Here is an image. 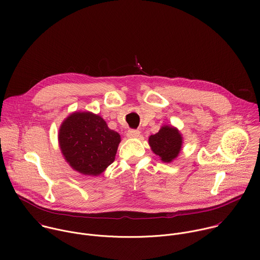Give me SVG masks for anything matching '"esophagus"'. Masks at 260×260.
Here are the masks:
<instances>
[{"label": "esophagus", "mask_w": 260, "mask_h": 260, "mask_svg": "<svg viewBox=\"0 0 260 260\" xmlns=\"http://www.w3.org/2000/svg\"><path fill=\"white\" fill-rule=\"evenodd\" d=\"M141 132L139 129H128L126 133V136L128 138H138L140 136Z\"/></svg>", "instance_id": "esophagus-1"}]
</instances>
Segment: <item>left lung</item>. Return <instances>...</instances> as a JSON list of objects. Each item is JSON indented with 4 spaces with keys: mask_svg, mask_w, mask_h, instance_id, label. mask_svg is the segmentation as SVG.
Segmentation results:
<instances>
[{
    "mask_svg": "<svg viewBox=\"0 0 260 260\" xmlns=\"http://www.w3.org/2000/svg\"><path fill=\"white\" fill-rule=\"evenodd\" d=\"M149 145L152 151L158 155L162 161L171 162L178 156L181 150L182 137L176 128L162 126L157 134L150 136Z\"/></svg>",
    "mask_w": 260,
    "mask_h": 260,
    "instance_id": "obj_1",
    "label": "left lung"
}]
</instances>
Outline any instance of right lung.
Listing matches in <instances>:
<instances>
[{
  "instance_id": "right-lung-1",
  "label": "right lung",
  "mask_w": 260,
  "mask_h": 260,
  "mask_svg": "<svg viewBox=\"0 0 260 260\" xmlns=\"http://www.w3.org/2000/svg\"><path fill=\"white\" fill-rule=\"evenodd\" d=\"M61 152L70 166L83 175L98 176L115 159L120 143L118 133L90 112L74 113L61 124Z\"/></svg>"
}]
</instances>
